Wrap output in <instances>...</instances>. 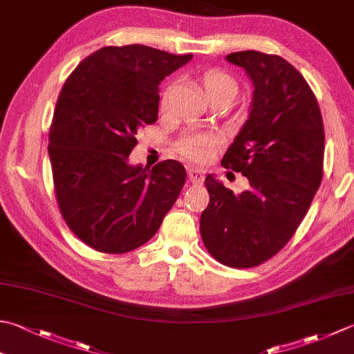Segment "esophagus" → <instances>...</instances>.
Returning a JSON list of instances; mask_svg holds the SVG:
<instances>
[{
	"mask_svg": "<svg viewBox=\"0 0 354 354\" xmlns=\"http://www.w3.org/2000/svg\"><path fill=\"white\" fill-rule=\"evenodd\" d=\"M187 176H189L190 181L193 184H201L204 181V176H205V171L203 169H195V167H190L187 170Z\"/></svg>",
	"mask_w": 354,
	"mask_h": 354,
	"instance_id": "34e87169",
	"label": "esophagus"
}]
</instances>
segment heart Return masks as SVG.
Returning a JSON list of instances; mask_svg holds the SVG:
<instances>
[{
    "label": "heart",
    "mask_w": 354,
    "mask_h": 354,
    "mask_svg": "<svg viewBox=\"0 0 354 354\" xmlns=\"http://www.w3.org/2000/svg\"><path fill=\"white\" fill-rule=\"evenodd\" d=\"M204 88L209 96L223 92V90H230V92L236 93V82L228 76L224 72L219 71H212L209 73H205L204 76ZM169 96L170 93L167 92L162 96L161 101V107L167 109L169 104ZM219 147V138L214 135H207V133H192L184 136L181 141L178 142V151L179 155L184 156L185 159L193 162H207L210 161L213 155L216 153V150Z\"/></svg>",
    "instance_id": "heart-1"
}]
</instances>
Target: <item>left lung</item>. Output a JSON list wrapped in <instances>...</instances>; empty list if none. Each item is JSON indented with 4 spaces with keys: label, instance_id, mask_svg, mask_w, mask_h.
<instances>
[{
    "label": "left lung",
    "instance_id": "obj_1",
    "mask_svg": "<svg viewBox=\"0 0 354 354\" xmlns=\"http://www.w3.org/2000/svg\"><path fill=\"white\" fill-rule=\"evenodd\" d=\"M254 86L250 116L221 164L241 171L234 195L212 175L201 236L214 259L233 268L268 261L292 239L324 175V122L313 90L288 61L256 50L227 55Z\"/></svg>",
    "mask_w": 354,
    "mask_h": 354
}]
</instances>
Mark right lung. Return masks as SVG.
<instances>
[{
	"label": "right lung",
	"mask_w": 354,
	"mask_h": 354,
	"mask_svg": "<svg viewBox=\"0 0 354 354\" xmlns=\"http://www.w3.org/2000/svg\"><path fill=\"white\" fill-rule=\"evenodd\" d=\"M153 47L109 46L68 75L48 130L53 190L61 216L93 250L121 254L155 236L181 193L175 159L129 164L142 126L158 120V86L192 59Z\"/></svg>",
	"instance_id": "right-lung-1"
}]
</instances>
